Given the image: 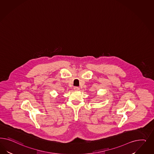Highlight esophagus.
<instances>
[{
	"mask_svg": "<svg viewBox=\"0 0 154 154\" xmlns=\"http://www.w3.org/2000/svg\"><path fill=\"white\" fill-rule=\"evenodd\" d=\"M73 89H74V90H75V91H79V87H76V86H75V87H74V88H73Z\"/></svg>",
	"mask_w": 154,
	"mask_h": 154,
	"instance_id": "34e87169",
	"label": "esophagus"
}]
</instances>
